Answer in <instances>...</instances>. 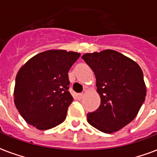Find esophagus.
Returning a JSON list of instances; mask_svg holds the SVG:
<instances>
[{
  "label": "esophagus",
  "mask_w": 157,
  "mask_h": 157,
  "mask_svg": "<svg viewBox=\"0 0 157 157\" xmlns=\"http://www.w3.org/2000/svg\"><path fill=\"white\" fill-rule=\"evenodd\" d=\"M84 98V94H78V98L79 99H81V98Z\"/></svg>",
  "instance_id": "1"
}]
</instances>
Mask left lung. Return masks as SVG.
Instances as JSON below:
<instances>
[{
    "label": "left lung",
    "instance_id": "1",
    "mask_svg": "<svg viewBox=\"0 0 157 157\" xmlns=\"http://www.w3.org/2000/svg\"><path fill=\"white\" fill-rule=\"evenodd\" d=\"M81 59L90 67L96 78L100 106L89 112V124L112 134L136 117L147 94L144 73L136 62L116 50L87 53Z\"/></svg>",
    "mask_w": 157,
    "mask_h": 157
}]
</instances>
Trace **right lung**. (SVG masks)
Instances as JSON below:
<instances>
[{"instance_id": "right-lung-1", "label": "right lung", "mask_w": 157, "mask_h": 157, "mask_svg": "<svg viewBox=\"0 0 157 157\" xmlns=\"http://www.w3.org/2000/svg\"><path fill=\"white\" fill-rule=\"evenodd\" d=\"M81 54L50 50L21 67L13 90L14 104L23 119L40 130L52 129L66 119L73 98L68 71Z\"/></svg>"}]
</instances>
